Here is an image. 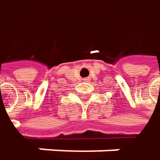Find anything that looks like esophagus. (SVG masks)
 <instances>
[{
	"instance_id": "34e87169",
	"label": "esophagus",
	"mask_w": 160,
	"mask_h": 160,
	"mask_svg": "<svg viewBox=\"0 0 160 160\" xmlns=\"http://www.w3.org/2000/svg\"><path fill=\"white\" fill-rule=\"evenodd\" d=\"M83 81H84V82H89L90 80H89V78H84Z\"/></svg>"
}]
</instances>
